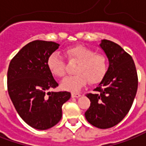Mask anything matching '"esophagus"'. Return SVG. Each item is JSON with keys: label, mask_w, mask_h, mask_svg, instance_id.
I'll use <instances>...</instances> for the list:
<instances>
[{"label": "esophagus", "mask_w": 146, "mask_h": 146, "mask_svg": "<svg viewBox=\"0 0 146 146\" xmlns=\"http://www.w3.org/2000/svg\"><path fill=\"white\" fill-rule=\"evenodd\" d=\"M71 95H72V97H73V98H78V97H80V96H81V94L74 93V92H73V93L71 94Z\"/></svg>", "instance_id": "obj_1"}]
</instances>
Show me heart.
Segmentation results:
<instances>
[{"label":"heart","instance_id":"obj_1","mask_svg":"<svg viewBox=\"0 0 146 146\" xmlns=\"http://www.w3.org/2000/svg\"><path fill=\"white\" fill-rule=\"evenodd\" d=\"M69 61L78 62L76 65L75 75L64 79L61 86L64 90L77 91L83 87L87 82L90 85L99 83L105 78L108 71V60L106 56L82 45L68 47L64 51ZM49 71L54 76L62 78L65 74L66 64L63 57L57 52L49 55L47 60Z\"/></svg>","mask_w":146,"mask_h":146}]
</instances>
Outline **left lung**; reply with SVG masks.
Wrapping results in <instances>:
<instances>
[{
    "label": "left lung",
    "mask_w": 146,
    "mask_h": 146,
    "mask_svg": "<svg viewBox=\"0 0 146 146\" xmlns=\"http://www.w3.org/2000/svg\"><path fill=\"white\" fill-rule=\"evenodd\" d=\"M100 47L110 65L94 90L95 93L86 94L90 106L85 116L93 126L105 129L118 124L128 113L137 91L138 78L133 58L119 44L103 39Z\"/></svg>",
    "instance_id": "1"
}]
</instances>
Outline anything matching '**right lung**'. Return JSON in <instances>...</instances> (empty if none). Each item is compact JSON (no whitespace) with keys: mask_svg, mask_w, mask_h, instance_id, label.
I'll return each mask as SVG.
<instances>
[{"mask_svg":"<svg viewBox=\"0 0 146 146\" xmlns=\"http://www.w3.org/2000/svg\"><path fill=\"white\" fill-rule=\"evenodd\" d=\"M59 44L35 40L11 60L7 73L8 93L20 117L31 127L45 130L62 117V105L71 97L68 91L50 92L58 86L47 65Z\"/></svg>","mask_w":146,"mask_h":146,"instance_id":"1","label":"right lung"}]
</instances>
